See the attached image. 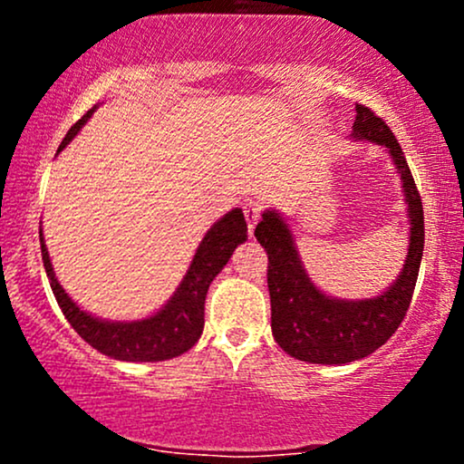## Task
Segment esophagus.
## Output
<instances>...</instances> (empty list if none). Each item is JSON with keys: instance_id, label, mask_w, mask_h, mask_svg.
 <instances>
[{"instance_id": "obj_1", "label": "esophagus", "mask_w": 464, "mask_h": 464, "mask_svg": "<svg viewBox=\"0 0 464 464\" xmlns=\"http://www.w3.org/2000/svg\"><path fill=\"white\" fill-rule=\"evenodd\" d=\"M259 214H262V205H259L257 200L244 202V216H246V220H248V231H250V236H253V228H255V225H257Z\"/></svg>"}]
</instances>
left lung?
Wrapping results in <instances>:
<instances>
[{"mask_svg": "<svg viewBox=\"0 0 464 464\" xmlns=\"http://www.w3.org/2000/svg\"><path fill=\"white\" fill-rule=\"evenodd\" d=\"M351 137L386 148L401 179L408 207V255L401 273L382 295L372 299L324 295L307 275L292 228L276 209H266L255 228V237L268 253L270 327L276 344L292 358L310 364H349L380 349L406 316L423 257V205L392 130L369 106L355 104Z\"/></svg>", "mask_w": 464, "mask_h": 464, "instance_id": "8db88e82", "label": "left lung"}]
</instances>
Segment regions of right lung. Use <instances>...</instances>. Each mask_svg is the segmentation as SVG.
Instances as JSON below:
<instances>
[{"label": "right lung", "instance_id": "right-lung-1", "mask_svg": "<svg viewBox=\"0 0 464 464\" xmlns=\"http://www.w3.org/2000/svg\"><path fill=\"white\" fill-rule=\"evenodd\" d=\"M93 111L95 106L69 129L65 140L58 146V152L78 135L89 117L93 115ZM39 237L52 292H54L58 305L80 338L113 360L161 362L177 358L198 343L202 327H205L207 290L231 259L233 250L246 242L248 227L239 207L214 222V227L205 233L198 248H196L188 273L179 284L177 292L169 296L161 310L150 314L148 318H140V321H106V318H98L84 312L58 284L45 246L44 228H39Z\"/></svg>", "mask_w": 464, "mask_h": 464}]
</instances>
